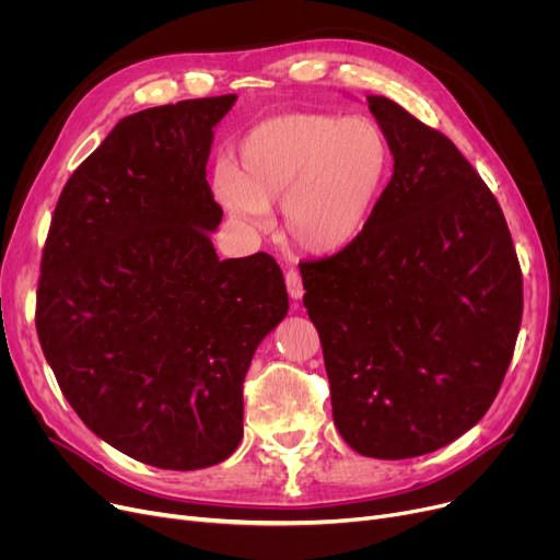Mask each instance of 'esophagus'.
Instances as JSON below:
<instances>
[{"mask_svg": "<svg viewBox=\"0 0 560 560\" xmlns=\"http://www.w3.org/2000/svg\"><path fill=\"white\" fill-rule=\"evenodd\" d=\"M285 285H288V295L295 302H300L304 298V283H302V277L298 270L285 272Z\"/></svg>", "mask_w": 560, "mask_h": 560, "instance_id": "esophagus-1", "label": "esophagus"}]
</instances>
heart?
<instances>
[{
  "label": "heart",
  "mask_w": 560,
  "mask_h": 560,
  "mask_svg": "<svg viewBox=\"0 0 560 560\" xmlns=\"http://www.w3.org/2000/svg\"><path fill=\"white\" fill-rule=\"evenodd\" d=\"M390 170V140L370 117L285 113L243 138L238 170L220 163L215 184L233 215L262 226L281 203L290 243L334 256L363 238Z\"/></svg>",
  "instance_id": "1"
}]
</instances>
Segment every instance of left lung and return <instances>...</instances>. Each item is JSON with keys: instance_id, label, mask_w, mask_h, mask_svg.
Here are the masks:
<instances>
[{"instance_id": "left-lung-1", "label": "left lung", "mask_w": 560, "mask_h": 560, "mask_svg": "<svg viewBox=\"0 0 560 560\" xmlns=\"http://www.w3.org/2000/svg\"><path fill=\"white\" fill-rule=\"evenodd\" d=\"M368 106L393 179L363 238L300 272L340 435L399 460L486 416L513 359L522 272L502 209L456 144L388 97Z\"/></svg>"}]
</instances>
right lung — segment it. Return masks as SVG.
Listing matches in <instances>:
<instances>
[{
  "mask_svg": "<svg viewBox=\"0 0 560 560\" xmlns=\"http://www.w3.org/2000/svg\"><path fill=\"white\" fill-rule=\"evenodd\" d=\"M235 95L122 117L68 179L43 249L36 329L83 424L161 469H201L243 438V381L288 313L277 260H220L206 182Z\"/></svg>",
  "mask_w": 560,
  "mask_h": 560,
  "instance_id": "right-lung-1",
  "label": "right lung"
}]
</instances>
